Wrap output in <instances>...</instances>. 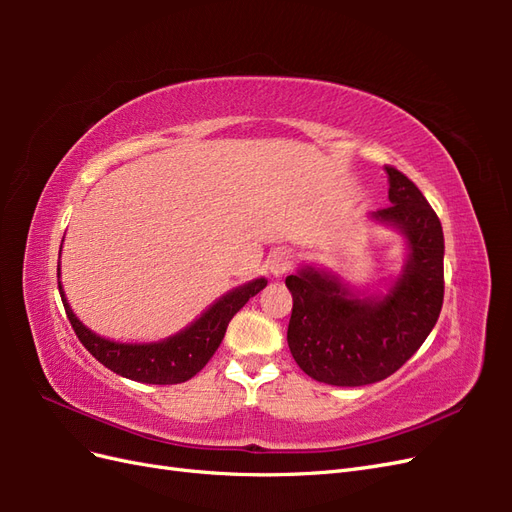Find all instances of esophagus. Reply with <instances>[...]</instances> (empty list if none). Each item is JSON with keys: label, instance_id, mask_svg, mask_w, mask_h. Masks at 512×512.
I'll use <instances>...</instances> for the list:
<instances>
[{"label": "esophagus", "instance_id": "1", "mask_svg": "<svg viewBox=\"0 0 512 512\" xmlns=\"http://www.w3.org/2000/svg\"><path fill=\"white\" fill-rule=\"evenodd\" d=\"M292 262H294L292 252H288V250H284V247H282V250H275V252L269 254L267 267H269V271L273 275H284L292 267Z\"/></svg>", "mask_w": 512, "mask_h": 512}]
</instances>
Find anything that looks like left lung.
Segmentation results:
<instances>
[{
    "label": "left lung",
    "mask_w": 512,
    "mask_h": 512,
    "mask_svg": "<svg viewBox=\"0 0 512 512\" xmlns=\"http://www.w3.org/2000/svg\"><path fill=\"white\" fill-rule=\"evenodd\" d=\"M389 173L391 205L374 218L404 232L410 258L382 299L361 301L335 277L301 269L286 277L292 292L288 348L309 378L333 386L374 384L404 365L438 322L444 301V235L423 192Z\"/></svg>",
    "instance_id": "8db88e82"
}]
</instances>
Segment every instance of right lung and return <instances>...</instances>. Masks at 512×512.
<instances>
[{"label":"right lung","mask_w":512,"mask_h":512,"mask_svg":"<svg viewBox=\"0 0 512 512\" xmlns=\"http://www.w3.org/2000/svg\"><path fill=\"white\" fill-rule=\"evenodd\" d=\"M61 252V250H59ZM267 286L265 277L239 286L218 303H213L188 329L168 337L158 344H117L91 333L85 324L72 314L59 284L68 320L81 344L96 359L115 374L147 384H179L196 376L222 344L230 318Z\"/></svg>","instance_id":"add662e5"}]
</instances>
